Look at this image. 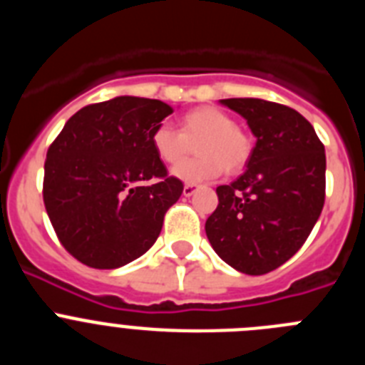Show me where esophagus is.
Listing matches in <instances>:
<instances>
[{
	"label": "esophagus",
	"instance_id": "obj_1",
	"mask_svg": "<svg viewBox=\"0 0 365 365\" xmlns=\"http://www.w3.org/2000/svg\"><path fill=\"white\" fill-rule=\"evenodd\" d=\"M195 192H197V186L195 185H186L185 188H182V195H185V197H192Z\"/></svg>",
	"mask_w": 365,
	"mask_h": 365
}]
</instances>
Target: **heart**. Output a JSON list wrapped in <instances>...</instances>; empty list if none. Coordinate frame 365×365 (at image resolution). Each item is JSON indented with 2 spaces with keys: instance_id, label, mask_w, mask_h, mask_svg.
<instances>
[{
  "instance_id": "heart-1",
  "label": "heart",
  "mask_w": 365,
  "mask_h": 365,
  "mask_svg": "<svg viewBox=\"0 0 365 365\" xmlns=\"http://www.w3.org/2000/svg\"><path fill=\"white\" fill-rule=\"evenodd\" d=\"M201 138L195 146L197 159L188 160L173 170V175L188 185L212 180L227 172L234 173L247 164L250 157V140L235 128L227 113L210 106L188 111L180 118V131L170 124H160L151 133L155 155L168 166H175L186 159L190 144Z\"/></svg>"
}]
</instances>
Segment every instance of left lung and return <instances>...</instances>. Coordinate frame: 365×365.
<instances>
[{"label": "left lung", "mask_w": 365, "mask_h": 365, "mask_svg": "<svg viewBox=\"0 0 365 365\" xmlns=\"http://www.w3.org/2000/svg\"><path fill=\"white\" fill-rule=\"evenodd\" d=\"M247 120L256 146L247 170L217 186L206 219L212 248L235 270L261 276L298 252L325 201V148L298 111L261 98L219 100Z\"/></svg>", "instance_id": "1"}]
</instances>
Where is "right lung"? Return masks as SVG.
<instances>
[{
  "mask_svg": "<svg viewBox=\"0 0 365 365\" xmlns=\"http://www.w3.org/2000/svg\"><path fill=\"white\" fill-rule=\"evenodd\" d=\"M172 113L160 100L115 96L74 113L51 144L45 210L83 265L118 269L159 237L164 214L182 193L151 146V133Z\"/></svg>",
  "mask_w": 365,
  "mask_h": 365,
  "instance_id": "1",
  "label": "right lung"
}]
</instances>
